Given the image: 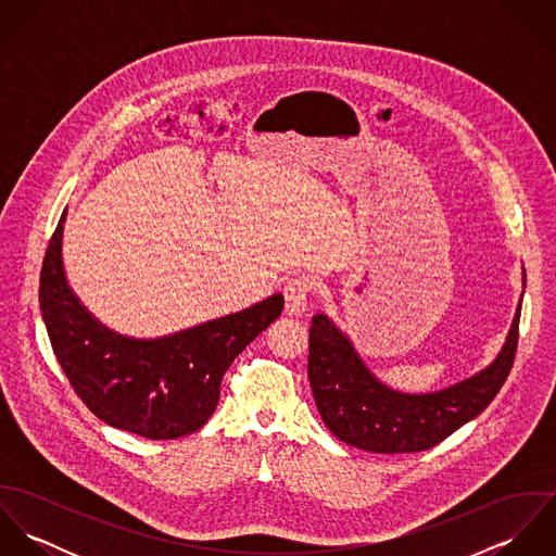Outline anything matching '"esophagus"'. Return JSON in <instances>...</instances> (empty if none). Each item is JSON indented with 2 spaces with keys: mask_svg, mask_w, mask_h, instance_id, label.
<instances>
[{
  "mask_svg": "<svg viewBox=\"0 0 556 556\" xmlns=\"http://www.w3.org/2000/svg\"><path fill=\"white\" fill-rule=\"evenodd\" d=\"M315 293V280L311 276H295L285 285V302L289 315H302L308 308L311 295Z\"/></svg>",
  "mask_w": 556,
  "mask_h": 556,
  "instance_id": "esophagus-1",
  "label": "esophagus"
}]
</instances>
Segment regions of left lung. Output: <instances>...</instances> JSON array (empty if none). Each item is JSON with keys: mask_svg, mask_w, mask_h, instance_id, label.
<instances>
[{"mask_svg": "<svg viewBox=\"0 0 556 556\" xmlns=\"http://www.w3.org/2000/svg\"><path fill=\"white\" fill-rule=\"evenodd\" d=\"M520 308L498 357L476 377L434 394L381 386L325 315L308 336V379L323 424L346 445L375 454L424 452L477 417L503 388L518 349Z\"/></svg>", "mask_w": 556, "mask_h": 556, "instance_id": "left-lung-1", "label": "left lung"}]
</instances>
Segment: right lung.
Returning a JSON list of instances; mask_svg holds the SVG:
<instances>
[{
    "label": "right lung",
    "mask_w": 556,
    "mask_h": 556,
    "mask_svg": "<svg viewBox=\"0 0 556 556\" xmlns=\"http://www.w3.org/2000/svg\"><path fill=\"white\" fill-rule=\"evenodd\" d=\"M62 214L40 269V313L53 353L83 404L104 424L154 441L197 432L214 413L239 353L276 318L285 298L160 340L122 338L80 306L62 265Z\"/></svg>",
    "instance_id": "right-lung-1"
}]
</instances>
